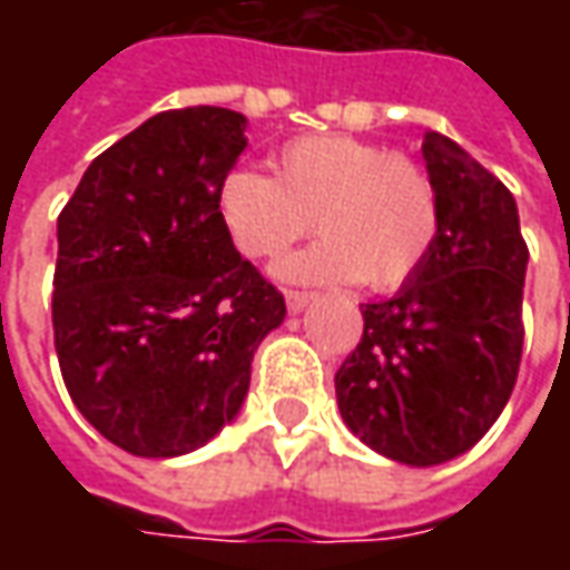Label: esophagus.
<instances>
[{
  "label": "esophagus",
  "instance_id": "obj_1",
  "mask_svg": "<svg viewBox=\"0 0 570 570\" xmlns=\"http://www.w3.org/2000/svg\"><path fill=\"white\" fill-rule=\"evenodd\" d=\"M314 297H317L314 292H295V288H288V292H285V304H288V311H292V314H301Z\"/></svg>",
  "mask_w": 570,
  "mask_h": 570
}]
</instances>
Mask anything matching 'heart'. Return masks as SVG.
Masks as SVG:
<instances>
[{"instance_id":"b5f03b06","label":"heart","mask_w":570,"mask_h":570,"mask_svg":"<svg viewBox=\"0 0 570 570\" xmlns=\"http://www.w3.org/2000/svg\"><path fill=\"white\" fill-rule=\"evenodd\" d=\"M275 177L247 167L222 180L215 208L230 244L273 263L307 230L323 240L292 256L295 282H355L396 292L425 266L441 234V193L422 161L355 136H304L273 161Z\"/></svg>"}]
</instances>
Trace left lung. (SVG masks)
Instances as JSON below:
<instances>
[{"label":"left lung","mask_w":570,"mask_h":570,"mask_svg":"<svg viewBox=\"0 0 570 570\" xmlns=\"http://www.w3.org/2000/svg\"><path fill=\"white\" fill-rule=\"evenodd\" d=\"M422 155L441 193V234L396 295L362 307L336 400L371 450L438 466L466 453L511 400L530 250L494 174L441 132H425Z\"/></svg>","instance_id":"obj_1"}]
</instances>
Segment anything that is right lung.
Returning a JSON list of instances; mask_svg holds the SVG:
<instances>
[{"instance_id":"right-lung-1","label":"right lung","mask_w":570,"mask_h":570,"mask_svg":"<svg viewBox=\"0 0 570 570\" xmlns=\"http://www.w3.org/2000/svg\"><path fill=\"white\" fill-rule=\"evenodd\" d=\"M244 114L145 120L59 212L53 342L66 390L132 456H180L237 415L285 297L234 250L215 196L247 148Z\"/></svg>"}]
</instances>
